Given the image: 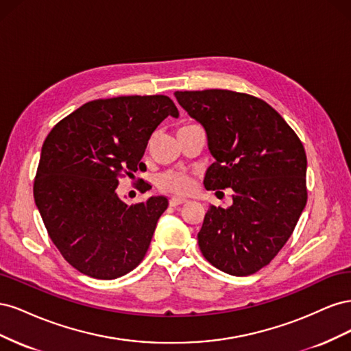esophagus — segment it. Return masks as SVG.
I'll use <instances>...</instances> for the list:
<instances>
[{
    "mask_svg": "<svg viewBox=\"0 0 351 351\" xmlns=\"http://www.w3.org/2000/svg\"><path fill=\"white\" fill-rule=\"evenodd\" d=\"M186 202H187V199H184V197H177V196H174V197L169 199V205H171V206H178V205L186 204Z\"/></svg>",
    "mask_w": 351,
    "mask_h": 351,
    "instance_id": "1",
    "label": "esophagus"
}]
</instances>
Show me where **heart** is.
<instances>
[{
	"mask_svg": "<svg viewBox=\"0 0 351 351\" xmlns=\"http://www.w3.org/2000/svg\"><path fill=\"white\" fill-rule=\"evenodd\" d=\"M158 187L167 193L187 195L195 189V178L187 173H165L158 178Z\"/></svg>",
	"mask_w": 351,
	"mask_h": 351,
	"instance_id": "1",
	"label": "heart"
}]
</instances>
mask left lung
I'll return each mask as SVG.
<instances>
[{
  "label": "left lung",
  "mask_w": 351,
  "mask_h": 351,
  "mask_svg": "<svg viewBox=\"0 0 351 351\" xmlns=\"http://www.w3.org/2000/svg\"><path fill=\"white\" fill-rule=\"evenodd\" d=\"M178 104L206 132L215 158L208 190L232 189L227 209L210 205L197 241L222 272L246 277L277 256L307 202L304 147L269 104L226 89L176 92Z\"/></svg>",
  "instance_id": "left-lung-1"
}]
</instances>
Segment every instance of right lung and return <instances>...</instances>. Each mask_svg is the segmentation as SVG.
<instances>
[{
  "label": "right lung",
  "mask_w": 351,
  "mask_h": 351,
  "mask_svg": "<svg viewBox=\"0 0 351 351\" xmlns=\"http://www.w3.org/2000/svg\"><path fill=\"white\" fill-rule=\"evenodd\" d=\"M168 115L177 119L178 110L165 95L90 101L42 145L35 204L62 258L88 277H123L145 258L168 199L129 206L115 189L146 168L147 141Z\"/></svg>",
  "instance_id": "add662e5"
}]
</instances>
